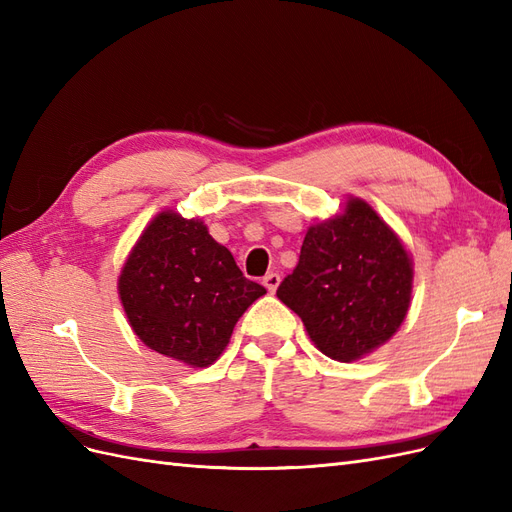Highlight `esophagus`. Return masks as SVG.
Masks as SVG:
<instances>
[{
	"label": "esophagus",
	"mask_w": 512,
	"mask_h": 512,
	"mask_svg": "<svg viewBox=\"0 0 512 512\" xmlns=\"http://www.w3.org/2000/svg\"><path fill=\"white\" fill-rule=\"evenodd\" d=\"M280 282H282V277L277 275V273H267L265 277H262V284L267 286V290H269V292H275V290H277V286H280Z\"/></svg>",
	"instance_id": "esophagus-1"
}]
</instances>
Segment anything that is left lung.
I'll use <instances>...</instances> for the list:
<instances>
[{
  "label": "left lung",
  "instance_id": "8db88e82",
  "mask_svg": "<svg viewBox=\"0 0 512 512\" xmlns=\"http://www.w3.org/2000/svg\"><path fill=\"white\" fill-rule=\"evenodd\" d=\"M412 280L404 241L367 200L348 196L342 211L307 228L299 265L277 299L303 320L322 354L352 363L399 331Z\"/></svg>",
  "mask_w": 512,
  "mask_h": 512
}]
</instances>
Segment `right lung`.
Segmentation results:
<instances>
[{
    "instance_id": "right-lung-1",
    "label": "right lung",
    "mask_w": 512,
    "mask_h": 512,
    "mask_svg": "<svg viewBox=\"0 0 512 512\" xmlns=\"http://www.w3.org/2000/svg\"><path fill=\"white\" fill-rule=\"evenodd\" d=\"M132 331L158 354L209 367L232 329L267 290L243 277L200 218L160 211L136 239L117 280Z\"/></svg>"
}]
</instances>
